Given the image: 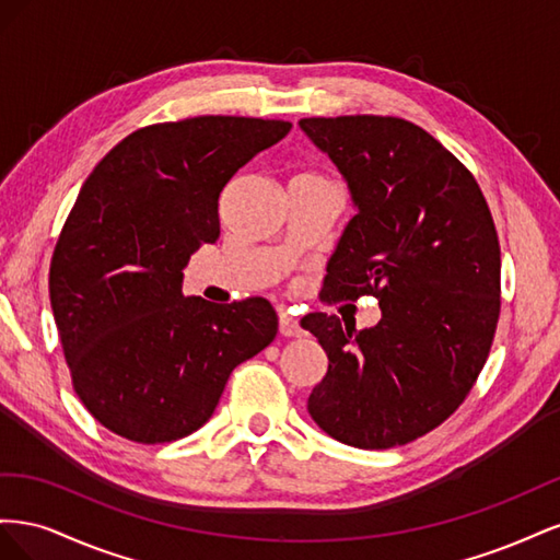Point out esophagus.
Instances as JSON below:
<instances>
[{"mask_svg":"<svg viewBox=\"0 0 560 560\" xmlns=\"http://www.w3.org/2000/svg\"><path fill=\"white\" fill-rule=\"evenodd\" d=\"M280 334L282 336H301L303 334L299 319H294L287 311H280Z\"/></svg>","mask_w":560,"mask_h":560,"instance_id":"1","label":"esophagus"}]
</instances>
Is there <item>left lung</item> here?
<instances>
[{
  "mask_svg": "<svg viewBox=\"0 0 560 560\" xmlns=\"http://www.w3.org/2000/svg\"><path fill=\"white\" fill-rule=\"evenodd\" d=\"M358 210L327 264L325 299L376 296L358 331L327 313L301 319L329 358L308 413L336 442L393 448L434 430L479 378L500 317V243L477 179L397 116L301 118Z\"/></svg>",
  "mask_w": 560,
  "mask_h": 560,
  "instance_id": "obj_1",
  "label": "left lung"
}]
</instances>
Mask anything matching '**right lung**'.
I'll list each match as a JSON object with an SVG mask.
<instances>
[{
  "instance_id": "1",
  "label": "right lung",
  "mask_w": 560,
  "mask_h": 560,
  "mask_svg": "<svg viewBox=\"0 0 560 560\" xmlns=\"http://www.w3.org/2000/svg\"><path fill=\"white\" fill-rule=\"evenodd\" d=\"M290 121L196 116L130 132L83 182L50 259L67 366L91 416L138 444L206 425L231 371L278 334L266 299L184 296L182 270L219 238V194Z\"/></svg>"
}]
</instances>
